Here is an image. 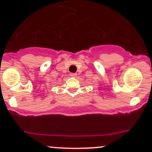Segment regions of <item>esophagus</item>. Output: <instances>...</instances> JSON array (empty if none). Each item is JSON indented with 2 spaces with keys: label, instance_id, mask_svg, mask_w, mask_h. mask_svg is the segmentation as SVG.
<instances>
[{
  "label": "esophagus",
  "instance_id": "1",
  "mask_svg": "<svg viewBox=\"0 0 152 152\" xmlns=\"http://www.w3.org/2000/svg\"><path fill=\"white\" fill-rule=\"evenodd\" d=\"M70 76H72V77H76V76H77V74H76V73H71Z\"/></svg>",
  "mask_w": 152,
  "mask_h": 152
}]
</instances>
